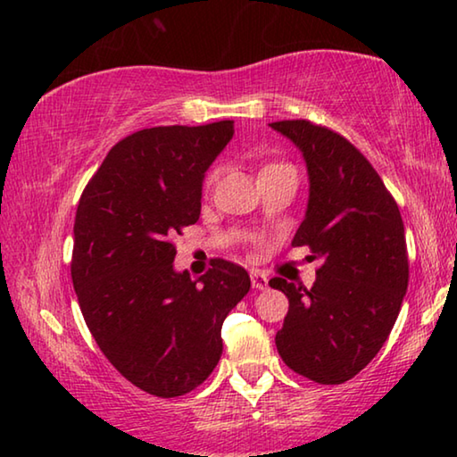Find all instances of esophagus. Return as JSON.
I'll return each instance as SVG.
<instances>
[{
	"label": "esophagus",
	"mask_w": 457,
	"mask_h": 457,
	"mask_svg": "<svg viewBox=\"0 0 457 457\" xmlns=\"http://www.w3.org/2000/svg\"><path fill=\"white\" fill-rule=\"evenodd\" d=\"M250 278H252V287H254L256 291H266V288H268L266 274L258 272V270H252V272H250Z\"/></svg>",
	"instance_id": "esophagus-1"
}]
</instances>
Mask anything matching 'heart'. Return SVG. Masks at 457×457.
Instances as JSON below:
<instances>
[{"label":"heart","instance_id":"1","mask_svg":"<svg viewBox=\"0 0 457 457\" xmlns=\"http://www.w3.org/2000/svg\"><path fill=\"white\" fill-rule=\"evenodd\" d=\"M215 179H217V169H213V170L209 172V175H207V179H205V187H212V185L215 183Z\"/></svg>","mask_w":457,"mask_h":457}]
</instances>
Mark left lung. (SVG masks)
<instances>
[{"instance_id":"1","label":"left lung","mask_w":457,"mask_h":457,"mask_svg":"<svg viewBox=\"0 0 457 457\" xmlns=\"http://www.w3.org/2000/svg\"><path fill=\"white\" fill-rule=\"evenodd\" d=\"M301 150L309 175L305 220L293 245L320 258L311 288L268 285L288 299L274 342L285 364L320 385H342L385 345L409 285L396 201L364 154L333 129L307 120L270 124Z\"/></svg>"}]
</instances>
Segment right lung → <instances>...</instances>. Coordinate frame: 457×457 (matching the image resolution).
Instances as JSON below:
<instances>
[{
    "mask_svg": "<svg viewBox=\"0 0 457 457\" xmlns=\"http://www.w3.org/2000/svg\"><path fill=\"white\" fill-rule=\"evenodd\" d=\"M234 121L140 129L107 152L75 217L71 277L99 350L144 393H191L221 358V325L250 291L242 266L215 258L177 272L170 237L197 223L203 179Z\"/></svg>",
    "mask_w": 457,
    "mask_h": 457,
    "instance_id": "add662e5",
    "label": "right lung"
}]
</instances>
